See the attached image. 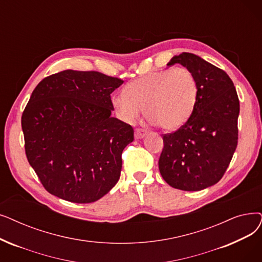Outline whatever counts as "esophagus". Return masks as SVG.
Returning a JSON list of instances; mask_svg holds the SVG:
<instances>
[{"mask_svg":"<svg viewBox=\"0 0 262 262\" xmlns=\"http://www.w3.org/2000/svg\"><path fill=\"white\" fill-rule=\"evenodd\" d=\"M147 134L146 129H143V128H137L135 130V137L136 139H141L143 138L144 136Z\"/></svg>","mask_w":262,"mask_h":262,"instance_id":"esophagus-1","label":"esophagus"}]
</instances>
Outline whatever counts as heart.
Here are the masks:
<instances>
[{
    "instance_id": "heart-1",
    "label": "heart",
    "mask_w": 262,
    "mask_h": 262,
    "mask_svg": "<svg viewBox=\"0 0 262 262\" xmlns=\"http://www.w3.org/2000/svg\"><path fill=\"white\" fill-rule=\"evenodd\" d=\"M196 76L185 67L146 74L112 97L118 116L134 123L145 108V116L158 127L176 130L190 118L197 104Z\"/></svg>"
}]
</instances>
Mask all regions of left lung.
<instances>
[{
    "label": "left lung",
    "instance_id": "8db88e82",
    "mask_svg": "<svg viewBox=\"0 0 262 262\" xmlns=\"http://www.w3.org/2000/svg\"><path fill=\"white\" fill-rule=\"evenodd\" d=\"M174 64L196 76L199 93L187 122L163 135L158 168L170 186L201 190L217 183L231 162L237 145L240 101L230 77L200 56L182 52L167 65Z\"/></svg>",
    "mask_w": 262,
    "mask_h": 262
}]
</instances>
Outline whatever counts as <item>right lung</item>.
<instances>
[{
	"instance_id": "right-lung-1",
	"label": "right lung",
	"mask_w": 262,
	"mask_h": 262,
	"mask_svg": "<svg viewBox=\"0 0 262 262\" xmlns=\"http://www.w3.org/2000/svg\"><path fill=\"white\" fill-rule=\"evenodd\" d=\"M122 79L67 70L43 78L21 117L27 158L51 195L75 203L100 199L115 186L129 124L112 118L110 94Z\"/></svg>"
}]
</instances>
